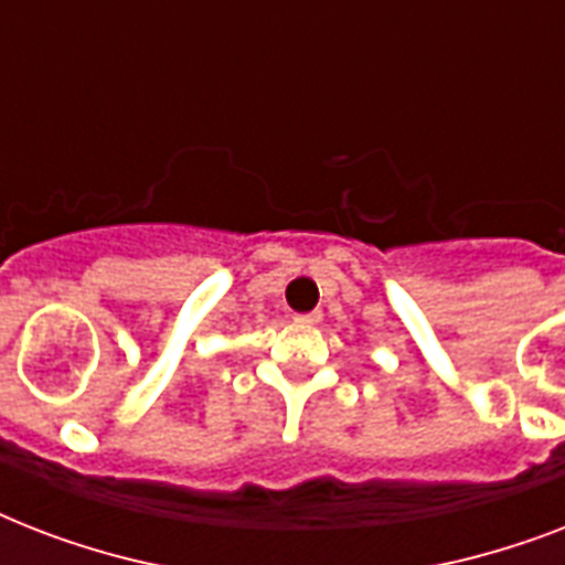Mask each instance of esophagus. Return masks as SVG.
Listing matches in <instances>:
<instances>
[{
	"label": "esophagus",
	"instance_id": "esophagus-1",
	"mask_svg": "<svg viewBox=\"0 0 565 565\" xmlns=\"http://www.w3.org/2000/svg\"><path fill=\"white\" fill-rule=\"evenodd\" d=\"M319 319H322V313H319V310H313V313H299V317H296V322H299V326H317Z\"/></svg>",
	"mask_w": 565,
	"mask_h": 565
}]
</instances>
